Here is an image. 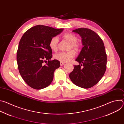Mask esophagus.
I'll return each instance as SVG.
<instances>
[{
  "label": "esophagus",
  "mask_w": 124,
  "mask_h": 124,
  "mask_svg": "<svg viewBox=\"0 0 124 124\" xmlns=\"http://www.w3.org/2000/svg\"><path fill=\"white\" fill-rule=\"evenodd\" d=\"M60 66H63V65H65V63H64V62H60Z\"/></svg>",
  "instance_id": "esophagus-1"
}]
</instances>
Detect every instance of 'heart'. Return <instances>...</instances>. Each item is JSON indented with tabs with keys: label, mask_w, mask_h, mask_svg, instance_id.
I'll list each match as a JSON object with an SVG mask.
<instances>
[{
	"label": "heart",
	"mask_w": 124,
	"mask_h": 124,
	"mask_svg": "<svg viewBox=\"0 0 124 124\" xmlns=\"http://www.w3.org/2000/svg\"><path fill=\"white\" fill-rule=\"evenodd\" d=\"M63 38L70 43V48L78 50L80 45L77 42L78 37L76 35L70 32H67L63 35ZM58 39L57 37H52L49 42V46L52 50L55 51L57 48ZM76 52L75 50L72 49L67 52H61L54 55L55 59L61 62H67L71 60L76 55Z\"/></svg>",
	"instance_id": "heart-1"
}]
</instances>
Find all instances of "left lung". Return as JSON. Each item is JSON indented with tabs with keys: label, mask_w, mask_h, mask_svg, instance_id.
<instances>
[{
	"label": "left lung",
	"mask_w": 124,
	"mask_h": 124,
	"mask_svg": "<svg viewBox=\"0 0 124 124\" xmlns=\"http://www.w3.org/2000/svg\"><path fill=\"white\" fill-rule=\"evenodd\" d=\"M73 31L80 35L83 47L76 60L80 64L74 65L69 77L77 86L90 88L101 80L107 69V55L104 44L99 35L90 29L80 28Z\"/></svg>",
	"instance_id": "8db88e82"
}]
</instances>
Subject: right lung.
Listing matches in <instances>:
<instances>
[{
  "label": "right lung",
  "mask_w": 124,
  "mask_h": 124,
  "mask_svg": "<svg viewBox=\"0 0 124 124\" xmlns=\"http://www.w3.org/2000/svg\"><path fill=\"white\" fill-rule=\"evenodd\" d=\"M63 30L38 25L27 30L20 40L16 52L17 67L24 81L34 89L47 87L54 79L55 70L60 67L58 60H50L52 54L49 42Z\"/></svg>",
  "instance_id": "obj_1"
}]
</instances>
